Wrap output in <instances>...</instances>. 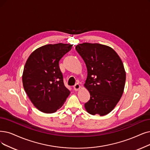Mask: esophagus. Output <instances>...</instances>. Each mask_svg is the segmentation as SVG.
Masks as SVG:
<instances>
[{
    "mask_svg": "<svg viewBox=\"0 0 150 150\" xmlns=\"http://www.w3.org/2000/svg\"><path fill=\"white\" fill-rule=\"evenodd\" d=\"M81 88V86L78 83H76V84L73 86V88H74V90L75 91H79V88Z\"/></svg>",
    "mask_w": 150,
    "mask_h": 150,
    "instance_id": "1",
    "label": "esophagus"
}]
</instances>
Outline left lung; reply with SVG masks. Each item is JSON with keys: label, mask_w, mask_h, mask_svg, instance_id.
Masks as SVG:
<instances>
[{"label": "left lung", "mask_w": 150, "mask_h": 150, "mask_svg": "<svg viewBox=\"0 0 150 150\" xmlns=\"http://www.w3.org/2000/svg\"><path fill=\"white\" fill-rule=\"evenodd\" d=\"M76 50L87 69L84 86L91 98L85 108L91 115L105 116L115 108L124 92L126 74L122 62L105 45L86 42L76 45Z\"/></svg>", "instance_id": "left-lung-1"}]
</instances>
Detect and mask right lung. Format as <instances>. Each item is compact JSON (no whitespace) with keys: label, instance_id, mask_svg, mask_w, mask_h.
<instances>
[{"label":"right lung","instance_id":"add662e5","mask_svg":"<svg viewBox=\"0 0 150 150\" xmlns=\"http://www.w3.org/2000/svg\"><path fill=\"white\" fill-rule=\"evenodd\" d=\"M72 47L62 43L45 45L35 50L27 59L22 76L23 87L33 104L42 112H55L70 93L64 85L59 62Z\"/></svg>","mask_w":150,"mask_h":150}]
</instances>
